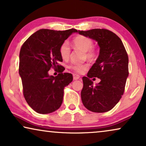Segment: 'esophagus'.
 I'll return each instance as SVG.
<instances>
[{"label":"esophagus","instance_id":"34e87169","mask_svg":"<svg viewBox=\"0 0 146 146\" xmlns=\"http://www.w3.org/2000/svg\"><path fill=\"white\" fill-rule=\"evenodd\" d=\"M73 78H74V80H78L80 78V76L79 75H77V74H73Z\"/></svg>","mask_w":146,"mask_h":146}]
</instances>
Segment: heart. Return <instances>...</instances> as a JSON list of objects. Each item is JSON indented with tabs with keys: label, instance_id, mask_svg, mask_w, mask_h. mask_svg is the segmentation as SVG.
Instances as JSON below:
<instances>
[{
	"label": "heart",
	"instance_id": "heart-1",
	"mask_svg": "<svg viewBox=\"0 0 146 146\" xmlns=\"http://www.w3.org/2000/svg\"><path fill=\"white\" fill-rule=\"evenodd\" d=\"M73 46L76 48L84 52L85 57L90 61H92L96 57V54L93 48V41L89 38L84 36H78L72 40ZM60 54L63 59H68L69 58L70 50L68 42H64L60 47ZM70 68L75 72L82 73L88 68L86 64H76L70 66Z\"/></svg>",
	"mask_w": 146,
	"mask_h": 146
}]
</instances>
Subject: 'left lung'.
<instances>
[{
	"label": "left lung",
	"instance_id": "left-lung-1",
	"mask_svg": "<svg viewBox=\"0 0 146 146\" xmlns=\"http://www.w3.org/2000/svg\"><path fill=\"white\" fill-rule=\"evenodd\" d=\"M78 34L96 40L99 56L82 78L81 98L88 110L97 113L108 111L121 99L128 77V56L121 39L106 29L80 31ZM97 77L101 82L96 85L89 79Z\"/></svg>",
	"mask_w": 146,
	"mask_h": 146
}]
</instances>
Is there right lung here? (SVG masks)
Listing matches in <instances>:
<instances>
[{
	"label": "right lung",
	"mask_w": 146,
	"mask_h": 146,
	"mask_svg": "<svg viewBox=\"0 0 146 146\" xmlns=\"http://www.w3.org/2000/svg\"><path fill=\"white\" fill-rule=\"evenodd\" d=\"M77 30L64 31L40 29L22 46L19 54V75L25 98L35 111L46 114L57 110L63 101L65 87L72 82V74L62 73L60 47ZM51 67L60 68L56 77L49 75Z\"/></svg>",
	"instance_id": "add662e5"
}]
</instances>
